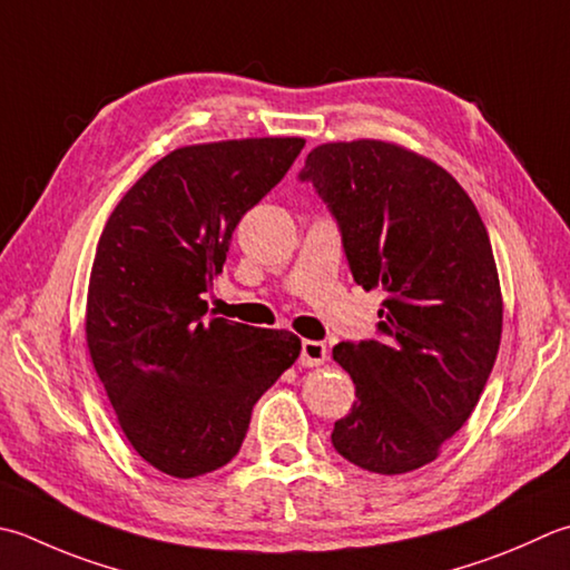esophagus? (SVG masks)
I'll return each instance as SVG.
<instances>
[{"label":"esophagus","instance_id":"esophagus-1","mask_svg":"<svg viewBox=\"0 0 570 570\" xmlns=\"http://www.w3.org/2000/svg\"><path fill=\"white\" fill-rule=\"evenodd\" d=\"M326 358H328V351L321 341H304V343H301V358H298L301 365L314 367V365H321Z\"/></svg>","mask_w":570,"mask_h":570}]
</instances>
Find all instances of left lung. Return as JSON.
I'll list each match as a JSON object with an SVG mask.
<instances>
[{
  "label": "left lung",
  "mask_w": 570,
  "mask_h": 570,
  "mask_svg": "<svg viewBox=\"0 0 570 570\" xmlns=\"http://www.w3.org/2000/svg\"><path fill=\"white\" fill-rule=\"evenodd\" d=\"M301 183L338 222L355 284L383 288L377 338L338 343L355 403L333 428L375 474L430 464L472 415L501 341V288L482 217L454 177L395 142H326Z\"/></svg>",
  "instance_id": "1"
}]
</instances>
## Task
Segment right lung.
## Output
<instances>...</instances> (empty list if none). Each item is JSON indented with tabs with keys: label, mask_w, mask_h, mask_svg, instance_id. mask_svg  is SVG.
I'll use <instances>...</instances> for the list:
<instances>
[{
	"label": "right lung",
	"mask_w": 570,
	"mask_h": 570,
	"mask_svg": "<svg viewBox=\"0 0 570 570\" xmlns=\"http://www.w3.org/2000/svg\"><path fill=\"white\" fill-rule=\"evenodd\" d=\"M304 138L177 148L122 195L98 239L86 341L120 430L177 479L225 466L252 407L301 353L292 331L207 318L203 294L239 219L282 183Z\"/></svg>",
	"instance_id": "1"
}]
</instances>
